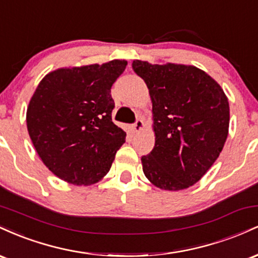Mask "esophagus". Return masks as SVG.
Returning <instances> with one entry per match:
<instances>
[{"mask_svg":"<svg viewBox=\"0 0 258 258\" xmlns=\"http://www.w3.org/2000/svg\"><path fill=\"white\" fill-rule=\"evenodd\" d=\"M143 127H144L143 120L137 119V120H136V122L133 123V131H135V132H141L142 130H143Z\"/></svg>","mask_w":258,"mask_h":258,"instance_id":"1","label":"esophagus"}]
</instances>
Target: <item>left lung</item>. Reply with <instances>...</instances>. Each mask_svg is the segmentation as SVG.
<instances>
[{
  "instance_id": "1",
  "label": "left lung",
  "mask_w": 258,
  "mask_h": 258,
  "mask_svg": "<svg viewBox=\"0 0 258 258\" xmlns=\"http://www.w3.org/2000/svg\"><path fill=\"white\" fill-rule=\"evenodd\" d=\"M153 102L155 146L142 156L146 177L165 190L195 184L223 149L229 103L221 86L190 65L135 60Z\"/></svg>"
}]
</instances>
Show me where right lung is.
Returning a JSON list of instances; mask_svg holds the SVG:
<instances>
[{"instance_id":"right-lung-1","label":"right lung","mask_w":258,"mask_h":258,"mask_svg":"<svg viewBox=\"0 0 258 258\" xmlns=\"http://www.w3.org/2000/svg\"><path fill=\"white\" fill-rule=\"evenodd\" d=\"M126 60L58 69L37 86L26 125L43 164L76 185L96 183L110 170L126 132L112 122L111 86Z\"/></svg>"}]
</instances>
